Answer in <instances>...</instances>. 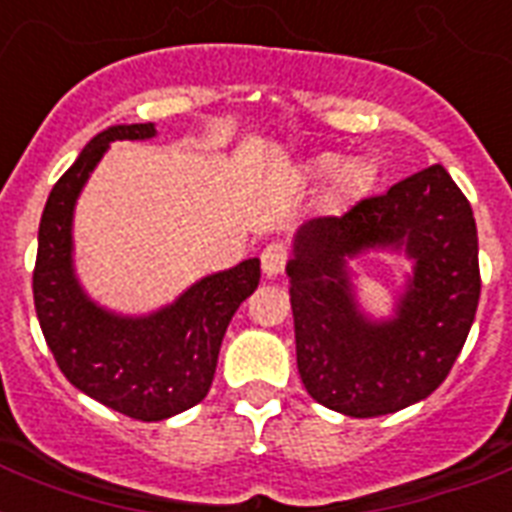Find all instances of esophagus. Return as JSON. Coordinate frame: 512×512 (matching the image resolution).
<instances>
[{"label": "esophagus", "instance_id": "obj_1", "mask_svg": "<svg viewBox=\"0 0 512 512\" xmlns=\"http://www.w3.org/2000/svg\"><path fill=\"white\" fill-rule=\"evenodd\" d=\"M260 265H263V273L268 279L279 276V273L284 271V265H287V247H284L281 241H271V244L263 249V255H260Z\"/></svg>", "mask_w": 512, "mask_h": 512}]
</instances>
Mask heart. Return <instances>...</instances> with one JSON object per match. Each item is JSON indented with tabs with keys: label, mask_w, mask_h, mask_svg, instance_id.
Returning <instances> with one entry per match:
<instances>
[{
	"label": "heart",
	"mask_w": 512,
	"mask_h": 512,
	"mask_svg": "<svg viewBox=\"0 0 512 512\" xmlns=\"http://www.w3.org/2000/svg\"><path fill=\"white\" fill-rule=\"evenodd\" d=\"M327 175H332L327 196L329 204H335V207H348V204L361 199L372 185V167L364 159L340 162V156L324 151V154L311 156L308 162L300 164V177H305V180H321Z\"/></svg>",
	"instance_id": "b5f03b06"
}]
</instances>
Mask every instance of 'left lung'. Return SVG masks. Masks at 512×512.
<instances>
[{
    "label": "left lung",
    "instance_id": "obj_1",
    "mask_svg": "<svg viewBox=\"0 0 512 512\" xmlns=\"http://www.w3.org/2000/svg\"><path fill=\"white\" fill-rule=\"evenodd\" d=\"M396 251L413 263L390 320L355 297L353 259ZM297 369L313 401L380 417L428 398L446 380L476 319L478 233L452 175L433 164L342 217L297 228L287 263Z\"/></svg>",
    "mask_w": 512,
    "mask_h": 512
}]
</instances>
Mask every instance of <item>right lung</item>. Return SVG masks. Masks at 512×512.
Returning <instances> with one entry per match:
<instances>
[{
	"instance_id": "right-lung-1",
	"label": "right lung",
	"mask_w": 512,
	"mask_h": 512,
	"mask_svg": "<svg viewBox=\"0 0 512 512\" xmlns=\"http://www.w3.org/2000/svg\"><path fill=\"white\" fill-rule=\"evenodd\" d=\"M156 127L114 124L98 132L44 204L34 268L36 319L66 380L132 420L159 422L209 393L233 313L260 284V260L209 273L170 305L124 316L92 300L74 271V209L114 140H151Z\"/></svg>"
}]
</instances>
